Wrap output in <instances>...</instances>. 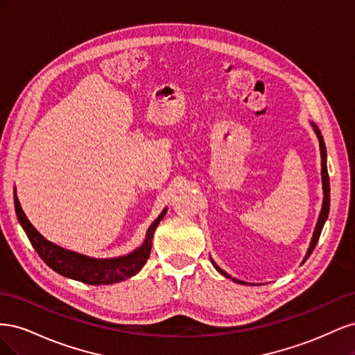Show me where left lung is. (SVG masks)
<instances>
[{
    "mask_svg": "<svg viewBox=\"0 0 355 355\" xmlns=\"http://www.w3.org/2000/svg\"><path fill=\"white\" fill-rule=\"evenodd\" d=\"M314 125V130L317 133V137L320 141V151H321V180H323V191H324V198H323V207H321V211H320V216H318V220H317V225H315V230H314V235H313V240H311L309 243V249H308V253L305 256V259H308L309 254L313 253V250L315 249V245L318 243V239H320V234H321V230H323L324 227V222L329 216V209H330V184H329V173H327V155H326V145H324V141H323V136H321V132L318 130V127L315 124ZM214 268L216 270L225 275L227 278H231V275H228L225 271H222L220 268L213 262ZM234 282L237 283H241V284H247L244 282H240V280H235V278H232Z\"/></svg>",
    "mask_w": 355,
    "mask_h": 355,
    "instance_id": "obj_1",
    "label": "left lung"
}]
</instances>
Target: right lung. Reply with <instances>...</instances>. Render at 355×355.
Returning <instances> with one entry per match:
<instances>
[{
	"instance_id": "obj_1",
	"label": "right lung",
	"mask_w": 355,
	"mask_h": 355,
	"mask_svg": "<svg viewBox=\"0 0 355 355\" xmlns=\"http://www.w3.org/2000/svg\"><path fill=\"white\" fill-rule=\"evenodd\" d=\"M15 209H16V214L20 225H22V228L25 230L32 247L37 250L41 259L58 274L85 284H92V286L112 284V283L123 282L125 278H130L132 275L141 271L142 266L148 261L149 254H151V247H153L151 241H153L154 231L167 211V209L161 211V214L155 219V222L149 227L146 232V239L137 250L124 257L101 261V259H93V257H87L84 254L65 250L62 249V247L47 241L28 220L26 214L24 213L22 207H20L16 192H15Z\"/></svg>"
}]
</instances>
